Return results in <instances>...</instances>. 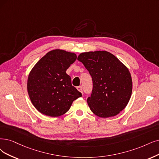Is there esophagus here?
<instances>
[{
  "mask_svg": "<svg viewBox=\"0 0 159 159\" xmlns=\"http://www.w3.org/2000/svg\"><path fill=\"white\" fill-rule=\"evenodd\" d=\"M76 89H77V90H78L80 92H81L82 93H83V88H82V86H78L77 88H76Z\"/></svg>",
  "mask_w": 159,
  "mask_h": 159,
  "instance_id": "34e87169",
  "label": "esophagus"
}]
</instances>
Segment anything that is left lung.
Segmentation results:
<instances>
[{
    "label": "left lung",
    "instance_id": "1",
    "mask_svg": "<svg viewBox=\"0 0 159 159\" xmlns=\"http://www.w3.org/2000/svg\"><path fill=\"white\" fill-rule=\"evenodd\" d=\"M77 60L92 79V92L87 99L92 113L102 118L118 115L132 95V80L128 69L107 51L81 53Z\"/></svg>",
    "mask_w": 159,
    "mask_h": 159
}]
</instances>
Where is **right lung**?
Wrapping results in <instances>:
<instances>
[{
    "label": "right lung",
    "instance_id": "1",
    "mask_svg": "<svg viewBox=\"0 0 159 159\" xmlns=\"http://www.w3.org/2000/svg\"><path fill=\"white\" fill-rule=\"evenodd\" d=\"M76 60L75 53L56 49L47 53L31 69L27 92L40 113L52 117L61 116L67 112L73 101L82 96L66 73Z\"/></svg>",
    "mask_w": 159,
    "mask_h": 159
}]
</instances>
